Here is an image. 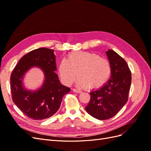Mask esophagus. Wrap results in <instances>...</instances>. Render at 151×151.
Listing matches in <instances>:
<instances>
[{
  "label": "esophagus",
  "instance_id": "obj_1",
  "mask_svg": "<svg viewBox=\"0 0 151 151\" xmlns=\"http://www.w3.org/2000/svg\"><path fill=\"white\" fill-rule=\"evenodd\" d=\"M72 91H73V92L77 93H81V91L80 90L76 89H72Z\"/></svg>",
  "mask_w": 151,
  "mask_h": 151
}]
</instances>
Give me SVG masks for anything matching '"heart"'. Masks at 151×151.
<instances>
[{"label": "heart", "instance_id": "obj_1", "mask_svg": "<svg viewBox=\"0 0 151 151\" xmlns=\"http://www.w3.org/2000/svg\"><path fill=\"white\" fill-rule=\"evenodd\" d=\"M58 73L63 83L71 85L76 76L79 88L94 89L101 88L110 77L111 65L107 59L91 52H74L63 59L58 67Z\"/></svg>", "mask_w": 151, "mask_h": 151}]
</instances>
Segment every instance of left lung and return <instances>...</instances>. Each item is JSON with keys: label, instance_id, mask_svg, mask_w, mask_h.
Instances as JSON below:
<instances>
[{"label": "left lung", "instance_id": "8db88e82", "mask_svg": "<svg viewBox=\"0 0 151 151\" xmlns=\"http://www.w3.org/2000/svg\"><path fill=\"white\" fill-rule=\"evenodd\" d=\"M111 65L109 79L101 88L91 91V99L86 107L90 115L97 119H109L127 103L132 76L127 63L113 50L106 52Z\"/></svg>", "mask_w": 151, "mask_h": 151}]
</instances>
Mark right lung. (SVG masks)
<instances>
[{"label": "right lung", "instance_id": "obj_1", "mask_svg": "<svg viewBox=\"0 0 151 151\" xmlns=\"http://www.w3.org/2000/svg\"><path fill=\"white\" fill-rule=\"evenodd\" d=\"M54 50L40 48L22 57L11 75V90L13 102L31 119L42 120L57 113L63 96L70 92L69 88L61 84L57 70ZM38 66L44 72L45 81L38 90H26L22 84L25 73L33 66Z\"/></svg>", "mask_w": 151, "mask_h": 151}]
</instances>
